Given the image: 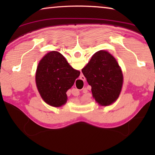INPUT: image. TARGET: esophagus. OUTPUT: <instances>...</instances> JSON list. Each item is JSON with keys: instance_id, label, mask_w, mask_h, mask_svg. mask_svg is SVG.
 Wrapping results in <instances>:
<instances>
[{"instance_id": "esophagus-1", "label": "esophagus", "mask_w": 155, "mask_h": 155, "mask_svg": "<svg viewBox=\"0 0 155 155\" xmlns=\"http://www.w3.org/2000/svg\"><path fill=\"white\" fill-rule=\"evenodd\" d=\"M81 79H82L83 81H84V80H85V77H84L83 76H82V77H81Z\"/></svg>"}]
</instances>
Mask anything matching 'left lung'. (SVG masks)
Returning <instances> with one entry per match:
<instances>
[{
  "label": "left lung",
  "instance_id": "1",
  "mask_svg": "<svg viewBox=\"0 0 155 155\" xmlns=\"http://www.w3.org/2000/svg\"><path fill=\"white\" fill-rule=\"evenodd\" d=\"M82 72L91 85L97 103L107 106L118 98L123 83L122 72L116 60L108 52H96Z\"/></svg>",
  "mask_w": 155,
  "mask_h": 155
}]
</instances>
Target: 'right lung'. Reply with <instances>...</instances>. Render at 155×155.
Masks as SVG:
<instances>
[{
  "label": "right lung",
  "mask_w": 155,
  "mask_h": 155,
  "mask_svg": "<svg viewBox=\"0 0 155 155\" xmlns=\"http://www.w3.org/2000/svg\"><path fill=\"white\" fill-rule=\"evenodd\" d=\"M79 75L80 72L70 66L61 53L50 52L41 59L37 68V87L46 103L60 107L66 103L67 91Z\"/></svg>",
  "instance_id": "right-lung-1"
}]
</instances>
